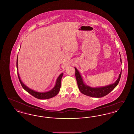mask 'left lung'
<instances>
[{
	"label": "left lung",
	"mask_w": 134,
	"mask_h": 134,
	"mask_svg": "<svg viewBox=\"0 0 134 134\" xmlns=\"http://www.w3.org/2000/svg\"><path fill=\"white\" fill-rule=\"evenodd\" d=\"M120 61L121 63V58ZM74 68L75 69V77L76 79L77 83L79 90L83 94L93 97H102L108 94L110 92H111L118 85L121 76V71L120 74H119L118 79L116 80L115 83L105 86L92 87L88 85H87L85 83L80 72L77 69L76 67Z\"/></svg>",
	"instance_id": "1"
}]
</instances>
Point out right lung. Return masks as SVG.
Returning a JSON list of instances; mask_svg holds the SVG:
<instances>
[{
	"label": "right lung",
	"mask_w": 134,
	"mask_h": 134,
	"mask_svg": "<svg viewBox=\"0 0 134 134\" xmlns=\"http://www.w3.org/2000/svg\"><path fill=\"white\" fill-rule=\"evenodd\" d=\"M16 68L17 70H18V56L17 57V60H16ZM18 75L19 77V82L21 84L23 88L27 91L28 93L31 94L32 96H34L35 97L40 99H49L52 97H53L54 96L57 95L58 93H59L60 87H61V79L63 76V73H62L59 77H58L56 84L55 85V86L51 89V90L47 91V92H40L36 91H35L32 89H30L28 87H27L24 83L22 82L21 80L20 77H19V72H18Z\"/></svg>",
	"instance_id": "obj_1"
}]
</instances>
